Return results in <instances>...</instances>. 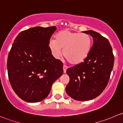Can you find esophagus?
<instances>
[{
    "label": "esophagus",
    "instance_id": "obj_1",
    "mask_svg": "<svg viewBox=\"0 0 123 123\" xmlns=\"http://www.w3.org/2000/svg\"><path fill=\"white\" fill-rule=\"evenodd\" d=\"M67 69V67L66 65H64V66H63V70H64V73H66Z\"/></svg>",
    "mask_w": 123,
    "mask_h": 123
}]
</instances>
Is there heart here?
Wrapping results in <instances>:
<instances>
[{"instance_id":"b5f03b06","label":"heart","mask_w":123,"mask_h":123,"mask_svg":"<svg viewBox=\"0 0 123 123\" xmlns=\"http://www.w3.org/2000/svg\"><path fill=\"white\" fill-rule=\"evenodd\" d=\"M92 38L86 33L73 32L64 30L55 36V40H50L49 46L52 54L56 59L62 55L71 64H81L86 59L92 48Z\"/></svg>"}]
</instances>
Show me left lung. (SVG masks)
Segmentation results:
<instances>
[{
	"mask_svg": "<svg viewBox=\"0 0 123 123\" xmlns=\"http://www.w3.org/2000/svg\"><path fill=\"white\" fill-rule=\"evenodd\" d=\"M83 33L93 39L90 54L83 62L67 70L69 82L66 92L77 100H91L101 94L108 85L114 62L112 47L107 38L93 30Z\"/></svg>",
	"mask_w": 123,
	"mask_h": 123,
	"instance_id": "left-lung-1",
	"label": "left lung"
}]
</instances>
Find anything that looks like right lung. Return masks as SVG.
Masks as SVG:
<instances>
[{"mask_svg": "<svg viewBox=\"0 0 123 123\" xmlns=\"http://www.w3.org/2000/svg\"><path fill=\"white\" fill-rule=\"evenodd\" d=\"M56 27H35L19 33L8 55L9 80L15 93L28 102L48 96L55 81L62 75L63 63L55 58L49 46Z\"/></svg>", "mask_w": 123, "mask_h": 123, "instance_id": "obj_1", "label": "right lung"}]
</instances>
